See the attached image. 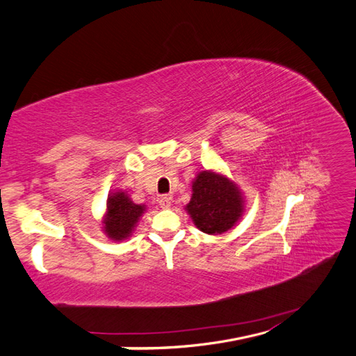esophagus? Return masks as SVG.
Instances as JSON below:
<instances>
[{"label":"esophagus","mask_w":356,"mask_h":356,"mask_svg":"<svg viewBox=\"0 0 356 356\" xmlns=\"http://www.w3.org/2000/svg\"><path fill=\"white\" fill-rule=\"evenodd\" d=\"M159 206H161L162 209H170V207H171V197H167V195L161 197V198H159Z\"/></svg>","instance_id":"esophagus-1"}]
</instances>
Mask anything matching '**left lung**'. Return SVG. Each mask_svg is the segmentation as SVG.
Masks as SVG:
<instances>
[{
    "label": "left lung",
    "mask_w": 356,
    "mask_h": 356,
    "mask_svg": "<svg viewBox=\"0 0 356 356\" xmlns=\"http://www.w3.org/2000/svg\"><path fill=\"white\" fill-rule=\"evenodd\" d=\"M198 230L221 234L236 225L243 212L245 200L239 186L221 172L200 171L193 181V195L185 206Z\"/></svg>",
    "instance_id": "left-lung-1"
}]
</instances>
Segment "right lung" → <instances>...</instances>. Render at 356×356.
Wrapping results in <instances>:
<instances>
[{
  "label": "right lung",
  "instance_id": "obj_1",
  "mask_svg": "<svg viewBox=\"0 0 356 356\" xmlns=\"http://www.w3.org/2000/svg\"><path fill=\"white\" fill-rule=\"evenodd\" d=\"M145 212V204H135L126 191H113L108 195L102 230L108 239L120 242L131 238L132 232Z\"/></svg>",
  "mask_w": 356,
  "mask_h": 356
}]
</instances>
